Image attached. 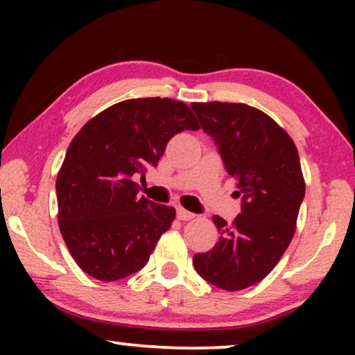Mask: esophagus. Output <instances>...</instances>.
Instances as JSON below:
<instances>
[{
    "instance_id": "esophagus-1",
    "label": "esophagus",
    "mask_w": 355,
    "mask_h": 355,
    "mask_svg": "<svg viewBox=\"0 0 355 355\" xmlns=\"http://www.w3.org/2000/svg\"><path fill=\"white\" fill-rule=\"evenodd\" d=\"M178 218L181 221H191V220H193V218H196V215H193V213H191V211L184 210V208H178Z\"/></svg>"
}]
</instances>
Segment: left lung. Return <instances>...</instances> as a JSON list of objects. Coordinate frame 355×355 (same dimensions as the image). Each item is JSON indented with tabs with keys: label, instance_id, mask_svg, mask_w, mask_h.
I'll return each instance as SVG.
<instances>
[{
	"label": "left lung",
	"instance_id": "1",
	"mask_svg": "<svg viewBox=\"0 0 355 355\" xmlns=\"http://www.w3.org/2000/svg\"><path fill=\"white\" fill-rule=\"evenodd\" d=\"M191 106L236 179V197H242L234 221L213 216L220 239L211 250L193 255V266L216 288L241 291L260 283L293 241L305 196L299 153L289 134L254 106Z\"/></svg>",
	"mask_w": 355,
	"mask_h": 355
}]
</instances>
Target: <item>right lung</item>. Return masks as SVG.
I'll return each mask as SVG.
<instances>
[{"label":"right lung","mask_w":355,"mask_h":355,"mask_svg":"<svg viewBox=\"0 0 355 355\" xmlns=\"http://www.w3.org/2000/svg\"><path fill=\"white\" fill-rule=\"evenodd\" d=\"M186 129H200L191 108L155 96L110 106L72 139L56 178L58 225L84 273L110 283L147 265L176 210L139 197L134 178Z\"/></svg>","instance_id":"obj_1"}]
</instances>
